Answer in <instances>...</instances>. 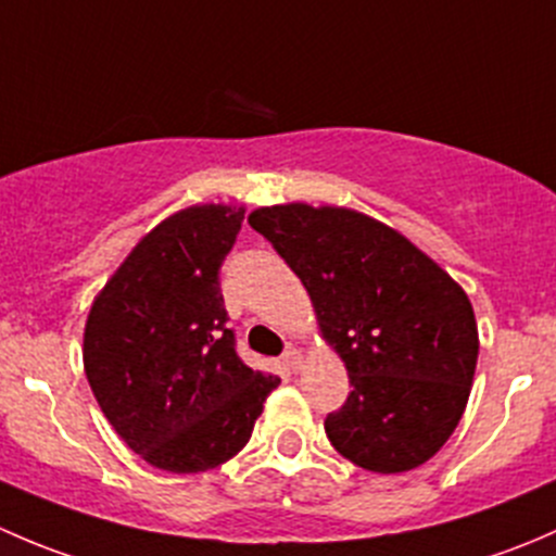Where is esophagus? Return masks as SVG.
<instances>
[{
	"label": "esophagus",
	"mask_w": 556,
	"mask_h": 556,
	"mask_svg": "<svg viewBox=\"0 0 556 556\" xmlns=\"http://www.w3.org/2000/svg\"><path fill=\"white\" fill-rule=\"evenodd\" d=\"M282 363L290 368V371H301V366H304V357H301L299 350H293V346H288L282 355Z\"/></svg>",
	"instance_id": "obj_1"
}]
</instances>
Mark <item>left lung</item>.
Here are the masks:
<instances>
[{
  "instance_id": "obj_1",
  "label": "left lung",
  "mask_w": 556,
  "mask_h": 556,
  "mask_svg": "<svg viewBox=\"0 0 556 556\" xmlns=\"http://www.w3.org/2000/svg\"><path fill=\"white\" fill-rule=\"evenodd\" d=\"M250 226L309 293L352 392L325 417L333 450L374 473L428 463L457 428L479 330L457 282L406 237L344 206L277 204Z\"/></svg>"
}]
</instances>
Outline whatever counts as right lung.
<instances>
[{
    "label": "right lung",
    "instance_id": "add662e5",
    "mask_svg": "<svg viewBox=\"0 0 556 556\" xmlns=\"http://www.w3.org/2000/svg\"><path fill=\"white\" fill-rule=\"evenodd\" d=\"M244 210L188 206L121 263L88 312L86 377L104 417L144 463L201 473L242 452L277 377L237 355L220 266Z\"/></svg>",
    "mask_w": 556,
    "mask_h": 556
}]
</instances>
